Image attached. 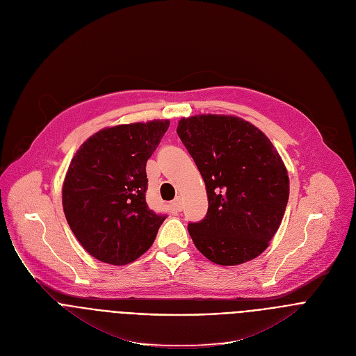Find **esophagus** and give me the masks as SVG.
I'll return each instance as SVG.
<instances>
[{"mask_svg":"<svg viewBox=\"0 0 356 356\" xmlns=\"http://www.w3.org/2000/svg\"><path fill=\"white\" fill-rule=\"evenodd\" d=\"M170 207L175 210V211H180L183 209V200L180 196H176V199L170 203Z\"/></svg>","mask_w":356,"mask_h":356,"instance_id":"34e87169","label":"esophagus"}]
</instances>
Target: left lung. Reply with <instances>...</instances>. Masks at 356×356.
Instances as JSON below:
<instances>
[{
  "label": "left lung",
  "instance_id": "8db88e82",
  "mask_svg": "<svg viewBox=\"0 0 356 356\" xmlns=\"http://www.w3.org/2000/svg\"><path fill=\"white\" fill-rule=\"evenodd\" d=\"M181 143L204 180L209 207L188 234L211 262L241 265L257 257L277 232L289 199V177L272 141L234 115L181 118Z\"/></svg>",
  "mask_w": 356,
  "mask_h": 356
}]
</instances>
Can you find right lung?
<instances>
[{
	"instance_id": "add662e5",
	"label": "right lung",
	"mask_w": 356,
	"mask_h": 356,
	"mask_svg": "<svg viewBox=\"0 0 356 356\" xmlns=\"http://www.w3.org/2000/svg\"><path fill=\"white\" fill-rule=\"evenodd\" d=\"M169 120L107 127L88 137L63 183V209L81 246L100 262L127 265L153 245L165 215L146 203V163Z\"/></svg>"
}]
</instances>
